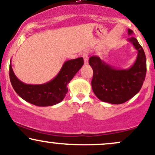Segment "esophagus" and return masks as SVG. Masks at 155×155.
<instances>
[{
  "label": "esophagus",
  "instance_id": "34e87169",
  "mask_svg": "<svg viewBox=\"0 0 155 155\" xmlns=\"http://www.w3.org/2000/svg\"><path fill=\"white\" fill-rule=\"evenodd\" d=\"M83 58H84V64L87 65L88 64V60H89V52L88 51H84L83 53Z\"/></svg>",
  "mask_w": 155,
  "mask_h": 155
}]
</instances>
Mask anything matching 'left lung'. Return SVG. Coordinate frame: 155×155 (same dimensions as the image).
<instances>
[{
	"mask_svg": "<svg viewBox=\"0 0 155 155\" xmlns=\"http://www.w3.org/2000/svg\"><path fill=\"white\" fill-rule=\"evenodd\" d=\"M133 31L128 29V35ZM127 41L138 51L136 61L127 69H117L101 60L92 56L89 64L93 70L91 84L95 95L104 102L121 104L131 99L140 91L147 74V59L143 48L135 37Z\"/></svg>",
	"mask_w": 155,
	"mask_h": 155,
	"instance_id": "obj_1",
	"label": "left lung"
}]
</instances>
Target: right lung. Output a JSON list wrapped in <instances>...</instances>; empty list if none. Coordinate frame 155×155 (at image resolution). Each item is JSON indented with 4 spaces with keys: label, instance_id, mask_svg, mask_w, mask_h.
<instances>
[{
    "label": "right lung",
    "instance_id": "right-lung-1",
    "mask_svg": "<svg viewBox=\"0 0 155 155\" xmlns=\"http://www.w3.org/2000/svg\"><path fill=\"white\" fill-rule=\"evenodd\" d=\"M83 64V58L68 60L50 81L42 84H27L15 76L10 63V81L17 95L27 102L38 106H53L63 100L68 90L67 85Z\"/></svg>",
    "mask_w": 155,
    "mask_h": 155
}]
</instances>
